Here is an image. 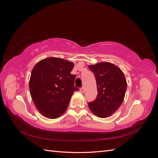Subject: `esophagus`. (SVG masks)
<instances>
[{
	"mask_svg": "<svg viewBox=\"0 0 158 158\" xmlns=\"http://www.w3.org/2000/svg\"><path fill=\"white\" fill-rule=\"evenodd\" d=\"M80 92L81 93H84V92H85V88L83 87V88H80Z\"/></svg>",
	"mask_w": 158,
	"mask_h": 158,
	"instance_id": "1",
	"label": "esophagus"
}]
</instances>
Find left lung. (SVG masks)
<instances>
[{
    "label": "left lung",
    "mask_w": 158,
    "mask_h": 158,
    "mask_svg": "<svg viewBox=\"0 0 158 158\" xmlns=\"http://www.w3.org/2000/svg\"><path fill=\"white\" fill-rule=\"evenodd\" d=\"M96 80L98 95L94 102L88 103L89 108L100 118L111 116L122 104L127 84L123 71L108 62L89 65Z\"/></svg>",
    "instance_id": "8db88e82"
}]
</instances>
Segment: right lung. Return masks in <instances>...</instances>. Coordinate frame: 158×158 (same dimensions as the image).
I'll list each match as a JSON object with an SVG mask.
<instances>
[{"label":"right lung","mask_w":158,"mask_h":158,"mask_svg":"<svg viewBox=\"0 0 158 158\" xmlns=\"http://www.w3.org/2000/svg\"><path fill=\"white\" fill-rule=\"evenodd\" d=\"M74 63L57 57L43 59L34 66L29 82L31 97L42 115L58 118L68 107L74 86Z\"/></svg>","instance_id":"obj_1"}]
</instances>
